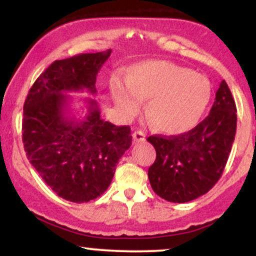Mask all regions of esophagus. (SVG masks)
I'll return each instance as SVG.
<instances>
[{
	"label": "esophagus",
	"mask_w": 256,
	"mask_h": 256,
	"mask_svg": "<svg viewBox=\"0 0 256 256\" xmlns=\"http://www.w3.org/2000/svg\"><path fill=\"white\" fill-rule=\"evenodd\" d=\"M133 138L135 142H144L146 140V134L141 130H136L133 133Z\"/></svg>",
	"instance_id": "esophagus-1"
}]
</instances>
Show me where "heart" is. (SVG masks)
Instances as JSON below:
<instances>
[{"label": "heart", "instance_id": "b5f03b06", "mask_svg": "<svg viewBox=\"0 0 256 256\" xmlns=\"http://www.w3.org/2000/svg\"><path fill=\"white\" fill-rule=\"evenodd\" d=\"M110 92L124 118H133L148 102V115L166 134L188 132L197 124L211 98L205 76L166 60H146L134 65L127 80L114 77Z\"/></svg>", "mask_w": 256, "mask_h": 256}]
</instances>
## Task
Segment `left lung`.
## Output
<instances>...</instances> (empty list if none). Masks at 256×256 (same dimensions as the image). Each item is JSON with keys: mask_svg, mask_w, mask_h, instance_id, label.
I'll return each instance as SVG.
<instances>
[{"mask_svg": "<svg viewBox=\"0 0 256 256\" xmlns=\"http://www.w3.org/2000/svg\"><path fill=\"white\" fill-rule=\"evenodd\" d=\"M236 104L222 80L209 115L188 133L152 135L156 162L148 168L153 191L172 203H186L210 191L224 171L236 133Z\"/></svg>", "mask_w": 256, "mask_h": 256, "instance_id": "left-lung-1", "label": "left lung"}]
</instances>
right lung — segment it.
Wrapping results in <instances>:
<instances>
[{"label": "right lung", "instance_id": "add662e5", "mask_svg": "<svg viewBox=\"0 0 256 256\" xmlns=\"http://www.w3.org/2000/svg\"><path fill=\"white\" fill-rule=\"evenodd\" d=\"M112 50L53 62L30 88L24 104L22 142L39 176L59 197L86 203L109 188L116 165L132 144L130 127L100 118L98 104L68 116V91L97 92L96 77Z\"/></svg>", "mask_w": 256, "mask_h": 256}]
</instances>
